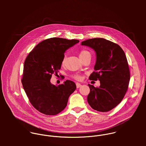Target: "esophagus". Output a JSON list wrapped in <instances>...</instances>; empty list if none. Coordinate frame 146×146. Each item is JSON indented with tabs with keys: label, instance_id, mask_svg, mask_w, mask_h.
<instances>
[{
	"label": "esophagus",
	"instance_id": "34e87169",
	"mask_svg": "<svg viewBox=\"0 0 146 146\" xmlns=\"http://www.w3.org/2000/svg\"><path fill=\"white\" fill-rule=\"evenodd\" d=\"M76 88H80V87L82 86V84L79 83H76Z\"/></svg>",
	"mask_w": 146,
	"mask_h": 146
}]
</instances>
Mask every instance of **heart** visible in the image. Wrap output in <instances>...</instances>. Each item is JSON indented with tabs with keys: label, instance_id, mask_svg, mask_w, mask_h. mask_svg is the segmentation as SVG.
I'll use <instances>...</instances> for the list:
<instances>
[{
	"label": "heart",
	"instance_id": "heart-1",
	"mask_svg": "<svg viewBox=\"0 0 146 146\" xmlns=\"http://www.w3.org/2000/svg\"><path fill=\"white\" fill-rule=\"evenodd\" d=\"M88 57H91V54L89 51L84 49L80 52L79 57H80V60H83L84 58H86ZM65 62H66V58L64 57L63 58L62 61V64L64 65V63H65ZM72 78H74L75 79L77 80H80L82 79V76L80 75H78V74H75V75H72Z\"/></svg>",
	"mask_w": 146,
	"mask_h": 146
}]
</instances>
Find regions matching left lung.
Here are the masks:
<instances>
[{
	"mask_svg": "<svg viewBox=\"0 0 146 146\" xmlns=\"http://www.w3.org/2000/svg\"><path fill=\"white\" fill-rule=\"evenodd\" d=\"M82 45L96 52L95 71L89 78L101 84L98 88L88 84V102L96 111H109L121 102L127 90L130 71L125 53L118 44L104 38L88 39Z\"/></svg>",
	"mask_w": 146,
	"mask_h": 146,
	"instance_id": "obj_1",
	"label": "left lung"
}]
</instances>
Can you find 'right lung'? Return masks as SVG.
I'll return each instance as SVG.
<instances>
[{
	"instance_id": "right-lung-1",
	"label": "right lung",
	"mask_w": 146,
	"mask_h": 146,
	"mask_svg": "<svg viewBox=\"0 0 146 146\" xmlns=\"http://www.w3.org/2000/svg\"><path fill=\"white\" fill-rule=\"evenodd\" d=\"M79 40L52 38L39 43L29 54L23 66L22 83L32 105L42 113L55 115L66 107L76 84L67 80L55 85L52 75L61 68L64 53Z\"/></svg>"
}]
</instances>
